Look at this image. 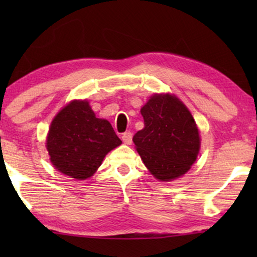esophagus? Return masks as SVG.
Returning <instances> with one entry per match:
<instances>
[{"label":"esophagus","instance_id":"34e87169","mask_svg":"<svg viewBox=\"0 0 257 257\" xmlns=\"http://www.w3.org/2000/svg\"><path fill=\"white\" fill-rule=\"evenodd\" d=\"M121 140L124 142L125 144H127V145H130V144H132V133L131 132H125L124 135L121 136Z\"/></svg>","mask_w":257,"mask_h":257}]
</instances>
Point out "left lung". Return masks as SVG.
<instances>
[{"label":"left lung","mask_w":257,"mask_h":257,"mask_svg":"<svg viewBox=\"0 0 257 257\" xmlns=\"http://www.w3.org/2000/svg\"><path fill=\"white\" fill-rule=\"evenodd\" d=\"M145 127L133 137L136 149L154 178L177 179L200 150L199 130L188 108L171 94H154L142 110Z\"/></svg>","instance_id":"1"}]
</instances>
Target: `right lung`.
I'll list each match as a JSON object with an SVG mask.
<instances>
[{
  "label": "right lung",
  "instance_id": "1",
  "mask_svg": "<svg viewBox=\"0 0 257 257\" xmlns=\"http://www.w3.org/2000/svg\"><path fill=\"white\" fill-rule=\"evenodd\" d=\"M120 144L112 125L97 118L86 100H73L52 120L47 149L56 170L84 180Z\"/></svg>",
  "mask_w": 257,
  "mask_h": 257
}]
</instances>
